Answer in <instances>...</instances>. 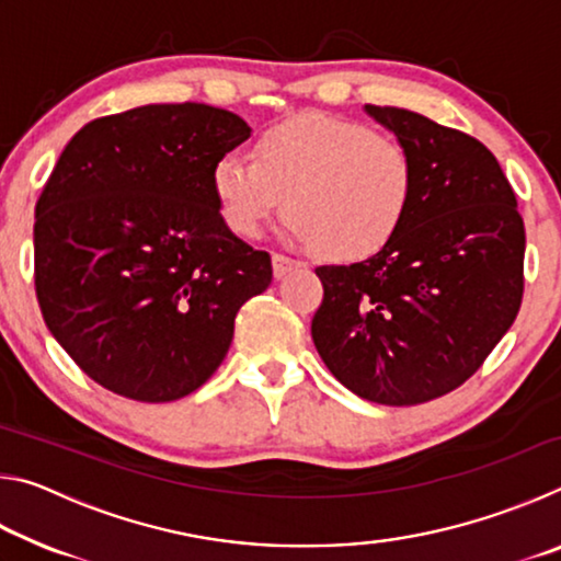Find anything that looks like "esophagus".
<instances>
[{
  "label": "esophagus",
  "mask_w": 561,
  "mask_h": 561,
  "mask_svg": "<svg viewBox=\"0 0 561 561\" xmlns=\"http://www.w3.org/2000/svg\"><path fill=\"white\" fill-rule=\"evenodd\" d=\"M297 267H301L299 260H291V257H287V254H272V272H274V279L287 277V274L294 272Z\"/></svg>",
  "instance_id": "1"
}]
</instances>
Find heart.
<instances>
[{"label": "heart", "mask_w": 561, "mask_h": 561, "mask_svg": "<svg viewBox=\"0 0 561 561\" xmlns=\"http://www.w3.org/2000/svg\"><path fill=\"white\" fill-rule=\"evenodd\" d=\"M415 160L396 138L358 121L299 113L262 133L254 160L227 153L213 193L234 234L260 237L287 207L289 230L339 262L386 250L415 203Z\"/></svg>", "instance_id": "heart-1"}]
</instances>
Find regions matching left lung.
I'll return each mask as SVG.
<instances>
[{
	"mask_svg": "<svg viewBox=\"0 0 561 561\" xmlns=\"http://www.w3.org/2000/svg\"><path fill=\"white\" fill-rule=\"evenodd\" d=\"M364 111L411 150L415 203L386 250L317 267L311 339L348 391L415 405L468 381L507 334L525 289V222L480 140L405 108Z\"/></svg>",
	"mask_w": 561,
	"mask_h": 561,
	"instance_id": "1",
	"label": "left lung"
}]
</instances>
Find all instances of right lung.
Returning <instances> with one entry per match:
<instances>
[{
  "mask_svg": "<svg viewBox=\"0 0 561 561\" xmlns=\"http://www.w3.org/2000/svg\"><path fill=\"white\" fill-rule=\"evenodd\" d=\"M232 111L150 103L83 126L36 203L34 284L51 336L108 391L144 403L201 388L234 317L272 282L225 225L217 160L250 138Z\"/></svg>",
  "mask_w": 561,
  "mask_h": 561,
  "instance_id": "1",
  "label": "right lung"
}]
</instances>
